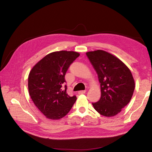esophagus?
<instances>
[{"mask_svg": "<svg viewBox=\"0 0 152 152\" xmlns=\"http://www.w3.org/2000/svg\"><path fill=\"white\" fill-rule=\"evenodd\" d=\"M86 92V91H78V93L79 94H84Z\"/></svg>", "mask_w": 152, "mask_h": 152, "instance_id": "34e87169", "label": "esophagus"}]
</instances>
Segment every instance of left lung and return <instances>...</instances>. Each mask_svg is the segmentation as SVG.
<instances>
[{
	"label": "left lung",
	"instance_id": "left-lung-1",
	"mask_svg": "<svg viewBox=\"0 0 152 152\" xmlns=\"http://www.w3.org/2000/svg\"><path fill=\"white\" fill-rule=\"evenodd\" d=\"M101 83V99L92 102L94 109L104 117H113L130 102L135 89L132 74L119 59L103 50L86 53Z\"/></svg>",
	"mask_w": 152,
	"mask_h": 152
}]
</instances>
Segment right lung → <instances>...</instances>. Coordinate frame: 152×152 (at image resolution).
Wrapping results in <instances>:
<instances>
[{
    "label": "right lung",
    "mask_w": 152,
    "mask_h": 152,
    "mask_svg": "<svg viewBox=\"0 0 152 152\" xmlns=\"http://www.w3.org/2000/svg\"><path fill=\"white\" fill-rule=\"evenodd\" d=\"M80 54L76 51H55L33 66L28 78V89L36 107L50 119L57 120L68 114L76 101L64 86L69 67Z\"/></svg>",
    "instance_id": "right-lung-1"
}]
</instances>
